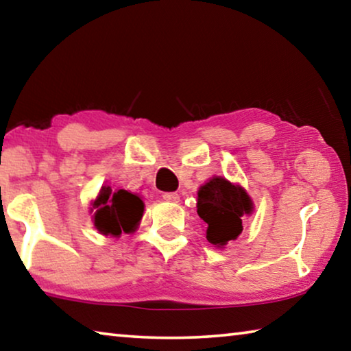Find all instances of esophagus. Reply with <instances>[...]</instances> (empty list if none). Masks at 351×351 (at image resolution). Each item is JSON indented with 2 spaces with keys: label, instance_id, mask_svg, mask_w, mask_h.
Here are the masks:
<instances>
[{
  "label": "esophagus",
  "instance_id": "obj_1",
  "mask_svg": "<svg viewBox=\"0 0 351 351\" xmlns=\"http://www.w3.org/2000/svg\"><path fill=\"white\" fill-rule=\"evenodd\" d=\"M162 198L165 201H171V203H176V201L180 199V195H178L176 192H167V193L162 195Z\"/></svg>",
  "mask_w": 351,
  "mask_h": 351
}]
</instances>
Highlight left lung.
<instances>
[{
	"label": "left lung",
	"mask_w": 351,
	"mask_h": 351,
	"mask_svg": "<svg viewBox=\"0 0 351 351\" xmlns=\"http://www.w3.org/2000/svg\"><path fill=\"white\" fill-rule=\"evenodd\" d=\"M197 207L207 223L206 239L221 247L241 234V218L252 212V201L243 187L215 176L199 189Z\"/></svg>",
	"instance_id": "1"
}]
</instances>
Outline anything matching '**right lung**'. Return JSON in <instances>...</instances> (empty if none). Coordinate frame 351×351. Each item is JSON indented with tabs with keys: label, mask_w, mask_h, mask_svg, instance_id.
Here are the masks:
<instances>
[{
	"label": "right lung",
	"mask_w": 351,
	"mask_h": 351,
	"mask_svg": "<svg viewBox=\"0 0 351 351\" xmlns=\"http://www.w3.org/2000/svg\"><path fill=\"white\" fill-rule=\"evenodd\" d=\"M94 224L104 235L119 237L122 232H133L142 218L144 203L127 190L102 187L97 199L94 201Z\"/></svg>",
	"instance_id": "right-lung-1"
}]
</instances>
